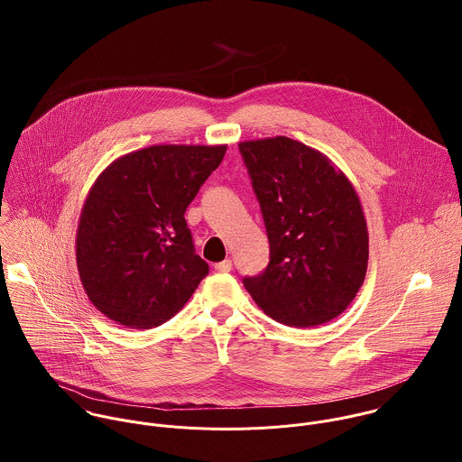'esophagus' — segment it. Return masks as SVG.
<instances>
[{"instance_id":"1","label":"esophagus","mask_w":462,"mask_h":462,"mask_svg":"<svg viewBox=\"0 0 462 462\" xmlns=\"http://www.w3.org/2000/svg\"><path fill=\"white\" fill-rule=\"evenodd\" d=\"M213 268H215L217 272H229V270L233 268V262H231V260H224V262H220V263L213 264Z\"/></svg>"}]
</instances>
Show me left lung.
Instances as JSON below:
<instances>
[{
  "mask_svg": "<svg viewBox=\"0 0 462 462\" xmlns=\"http://www.w3.org/2000/svg\"><path fill=\"white\" fill-rule=\"evenodd\" d=\"M270 244L263 273L244 286L273 320L326 324L363 286L368 227L361 200L329 158L288 136L240 142Z\"/></svg>",
  "mask_w": 462,
  "mask_h": 462,
  "instance_id": "obj_1",
  "label": "left lung"
}]
</instances>
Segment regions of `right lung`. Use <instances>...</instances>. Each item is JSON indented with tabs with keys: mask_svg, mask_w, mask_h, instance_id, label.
I'll use <instances>...</instances> for the list:
<instances>
[{
	"mask_svg": "<svg viewBox=\"0 0 462 462\" xmlns=\"http://www.w3.org/2000/svg\"><path fill=\"white\" fill-rule=\"evenodd\" d=\"M227 145H151L114 160L94 181L76 231L88 300L110 320L151 329L174 317L208 275L185 211Z\"/></svg>",
	"mask_w": 462,
	"mask_h": 462,
	"instance_id": "add662e5",
	"label": "right lung"
}]
</instances>
